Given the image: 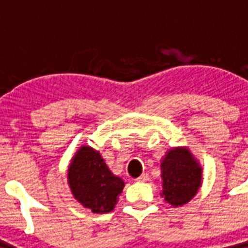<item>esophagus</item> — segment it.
<instances>
[{"mask_svg": "<svg viewBox=\"0 0 248 248\" xmlns=\"http://www.w3.org/2000/svg\"><path fill=\"white\" fill-rule=\"evenodd\" d=\"M149 180V175L148 174H141L139 177L137 179L138 183H146Z\"/></svg>", "mask_w": 248, "mask_h": 248, "instance_id": "esophagus-1", "label": "esophagus"}]
</instances>
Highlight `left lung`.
<instances>
[{"label":"left lung","instance_id":"1","mask_svg":"<svg viewBox=\"0 0 248 248\" xmlns=\"http://www.w3.org/2000/svg\"><path fill=\"white\" fill-rule=\"evenodd\" d=\"M160 196L174 207L189 202L202 184V168L199 160L185 146L166 151L160 163Z\"/></svg>","mask_w":248,"mask_h":248}]
</instances>
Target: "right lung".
<instances>
[{"label": "right lung", "mask_w": 248, "mask_h": 248, "mask_svg": "<svg viewBox=\"0 0 248 248\" xmlns=\"http://www.w3.org/2000/svg\"><path fill=\"white\" fill-rule=\"evenodd\" d=\"M68 185L73 198L94 214L113 211L125 183L114 175L100 153L82 145L68 166Z\"/></svg>", "instance_id": "right-lung-1"}]
</instances>
